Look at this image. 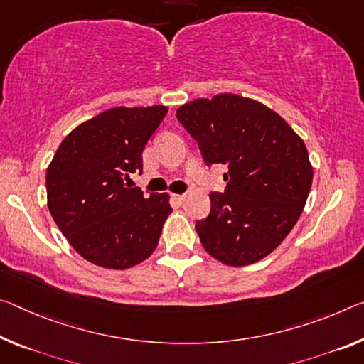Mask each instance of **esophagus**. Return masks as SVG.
<instances>
[{"instance_id": "obj_1", "label": "esophagus", "mask_w": 364, "mask_h": 364, "mask_svg": "<svg viewBox=\"0 0 364 364\" xmlns=\"http://www.w3.org/2000/svg\"><path fill=\"white\" fill-rule=\"evenodd\" d=\"M173 198H175V200L178 204H183L184 200H186V194H175L173 196Z\"/></svg>"}]
</instances>
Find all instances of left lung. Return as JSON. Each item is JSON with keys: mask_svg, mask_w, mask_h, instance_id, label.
I'll return each mask as SVG.
<instances>
[{"mask_svg": "<svg viewBox=\"0 0 364 364\" xmlns=\"http://www.w3.org/2000/svg\"><path fill=\"white\" fill-rule=\"evenodd\" d=\"M207 165L220 164L225 193L196 223L200 243L222 264L250 265L269 256L306 204L313 165L290 124L264 103L235 94L196 99L176 109Z\"/></svg>", "mask_w": 364, "mask_h": 364, "instance_id": "8db88e82", "label": "left lung"}]
</instances>
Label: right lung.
I'll return each instance as SVG.
<instances>
[{
	"label": "right lung",
	"instance_id": "right-lung-1",
	"mask_svg": "<svg viewBox=\"0 0 364 364\" xmlns=\"http://www.w3.org/2000/svg\"><path fill=\"white\" fill-rule=\"evenodd\" d=\"M168 107H114L80 123L47 168L48 209L76 252L99 267L124 270L152 255L171 213L170 196L128 188Z\"/></svg>",
	"mask_w": 364,
	"mask_h": 364
}]
</instances>
